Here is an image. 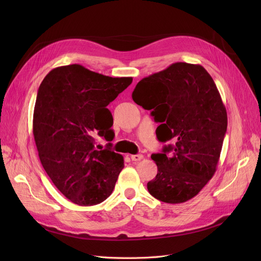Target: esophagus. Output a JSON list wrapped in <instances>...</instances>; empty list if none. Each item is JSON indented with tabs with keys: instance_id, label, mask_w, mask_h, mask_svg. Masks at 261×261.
Returning <instances> with one entry per match:
<instances>
[{
	"instance_id": "34e87169",
	"label": "esophagus",
	"mask_w": 261,
	"mask_h": 261,
	"mask_svg": "<svg viewBox=\"0 0 261 261\" xmlns=\"http://www.w3.org/2000/svg\"><path fill=\"white\" fill-rule=\"evenodd\" d=\"M142 159H143V155H142V154H133V155H131V160L134 161V162L141 161Z\"/></svg>"
}]
</instances>
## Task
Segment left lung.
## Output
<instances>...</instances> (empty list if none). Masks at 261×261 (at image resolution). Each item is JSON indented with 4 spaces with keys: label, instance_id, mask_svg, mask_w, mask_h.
I'll return each mask as SVG.
<instances>
[{
    "label": "left lung",
    "instance_id": "8db88e82",
    "mask_svg": "<svg viewBox=\"0 0 261 261\" xmlns=\"http://www.w3.org/2000/svg\"><path fill=\"white\" fill-rule=\"evenodd\" d=\"M132 98L160 122L156 138L165 145L153 153L158 174L149 194L165 203L197 196L216 172L227 128V114L212 76L200 64L176 62L143 78Z\"/></svg>",
    "mask_w": 261,
    "mask_h": 261
}]
</instances>
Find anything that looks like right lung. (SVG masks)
<instances>
[{
    "label": "right lung",
    "instance_id": "obj_1",
    "mask_svg": "<svg viewBox=\"0 0 261 261\" xmlns=\"http://www.w3.org/2000/svg\"><path fill=\"white\" fill-rule=\"evenodd\" d=\"M132 77H109L80 64L59 66L41 82L33 133L40 162L51 182L81 206L99 204L112 194L123 158L95 148V139L111 142L113 117L108 105Z\"/></svg>",
    "mask_w": 261,
    "mask_h": 261
}]
</instances>
